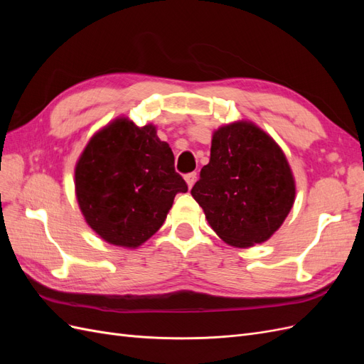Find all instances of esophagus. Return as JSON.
Returning a JSON list of instances; mask_svg holds the SVG:
<instances>
[{"instance_id": "1", "label": "esophagus", "mask_w": 364, "mask_h": 364, "mask_svg": "<svg viewBox=\"0 0 364 364\" xmlns=\"http://www.w3.org/2000/svg\"><path fill=\"white\" fill-rule=\"evenodd\" d=\"M196 181H197L196 173H188L185 176V182H186V185H188V188H193V185L196 183Z\"/></svg>"}]
</instances>
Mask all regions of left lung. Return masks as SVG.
<instances>
[{
  "label": "left lung",
  "mask_w": 364,
  "mask_h": 364,
  "mask_svg": "<svg viewBox=\"0 0 364 364\" xmlns=\"http://www.w3.org/2000/svg\"><path fill=\"white\" fill-rule=\"evenodd\" d=\"M294 194L284 151L250 121L214 132L209 164L191 190L209 226L235 247L269 240L289 215Z\"/></svg>",
  "instance_id": "left-lung-1"
}]
</instances>
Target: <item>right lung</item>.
<instances>
[{
  "instance_id": "1",
  "label": "right lung",
  "mask_w": 364,
  "mask_h": 364,
  "mask_svg": "<svg viewBox=\"0 0 364 364\" xmlns=\"http://www.w3.org/2000/svg\"><path fill=\"white\" fill-rule=\"evenodd\" d=\"M80 211L109 245L135 249L162 226L188 186L156 127L117 118L90 139L74 171Z\"/></svg>"
}]
</instances>
